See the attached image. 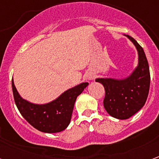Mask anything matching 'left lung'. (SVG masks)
Instances as JSON below:
<instances>
[{
    "label": "left lung",
    "instance_id": "left-lung-1",
    "mask_svg": "<svg viewBox=\"0 0 159 159\" xmlns=\"http://www.w3.org/2000/svg\"><path fill=\"white\" fill-rule=\"evenodd\" d=\"M127 37L136 47L139 65L126 79L98 78L105 88L104 107L111 117L128 119L140 111L147 101L150 89V70L143 48L129 35Z\"/></svg>",
    "mask_w": 159,
    "mask_h": 159
}]
</instances>
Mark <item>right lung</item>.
Listing matches in <instances>:
<instances>
[{"label": "right lung", "mask_w": 159, "mask_h": 159, "mask_svg": "<svg viewBox=\"0 0 159 159\" xmlns=\"http://www.w3.org/2000/svg\"><path fill=\"white\" fill-rule=\"evenodd\" d=\"M88 85V83H81L50 103L35 105L20 97L12 80L13 98L19 112L30 124L44 133H58L66 129L70 122L76 97Z\"/></svg>", "instance_id": "right-lung-1"}]
</instances>
